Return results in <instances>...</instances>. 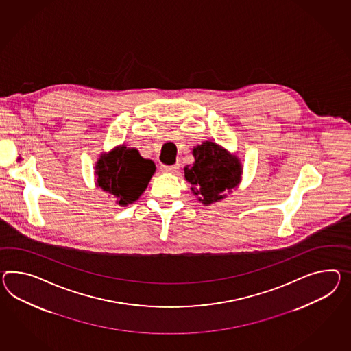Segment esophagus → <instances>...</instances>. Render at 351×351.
<instances>
[{
  "instance_id": "34e87169",
  "label": "esophagus",
  "mask_w": 351,
  "mask_h": 351,
  "mask_svg": "<svg viewBox=\"0 0 351 351\" xmlns=\"http://www.w3.org/2000/svg\"><path fill=\"white\" fill-rule=\"evenodd\" d=\"M161 171L166 172V173H173V172H178L179 170V166L178 165H171V166H167V165H161Z\"/></svg>"
}]
</instances>
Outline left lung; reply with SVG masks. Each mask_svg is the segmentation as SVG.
<instances>
[{
  "label": "left lung",
  "instance_id": "1",
  "mask_svg": "<svg viewBox=\"0 0 351 351\" xmlns=\"http://www.w3.org/2000/svg\"><path fill=\"white\" fill-rule=\"evenodd\" d=\"M195 162L188 165L185 179L194 188L195 195H200L199 200L203 204H212L221 200L224 191H230L237 186L241 178V165L236 157H232L222 147L206 141L203 145L193 149Z\"/></svg>",
  "mask_w": 351,
  "mask_h": 351
}]
</instances>
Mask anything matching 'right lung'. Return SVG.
Listing matches in <instances>:
<instances>
[{
  "mask_svg": "<svg viewBox=\"0 0 351 351\" xmlns=\"http://www.w3.org/2000/svg\"><path fill=\"white\" fill-rule=\"evenodd\" d=\"M156 170L151 160L143 158L136 148L120 145L104 154L96 163L97 186L115 197L120 206L136 202L145 191Z\"/></svg>",
  "mask_w": 351,
  "mask_h": 351,
  "instance_id": "1",
  "label": "right lung"
}]
</instances>
